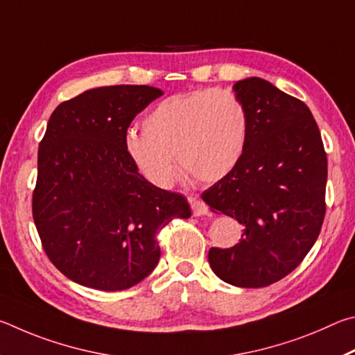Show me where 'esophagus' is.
I'll return each mask as SVG.
<instances>
[{
  "mask_svg": "<svg viewBox=\"0 0 355 355\" xmlns=\"http://www.w3.org/2000/svg\"><path fill=\"white\" fill-rule=\"evenodd\" d=\"M189 202L195 216H202L209 214V206L204 201H201L200 198H189Z\"/></svg>",
  "mask_w": 355,
  "mask_h": 355,
  "instance_id": "34e87169",
  "label": "esophagus"
}]
</instances>
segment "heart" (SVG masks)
Listing matches in <instances>:
<instances>
[{
	"mask_svg": "<svg viewBox=\"0 0 355 355\" xmlns=\"http://www.w3.org/2000/svg\"><path fill=\"white\" fill-rule=\"evenodd\" d=\"M250 120L241 99L223 89L182 93L164 99L129 130L126 153L155 187H170L176 165L198 182H218L243 157Z\"/></svg>",
	"mask_w": 355,
	"mask_h": 355,
	"instance_id": "heart-1",
	"label": "heart"
}]
</instances>
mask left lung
Segmentation results:
<instances>
[{
  "instance_id": "left-lung-1",
  "label": "left lung",
  "mask_w": 355,
  "mask_h": 355,
  "mask_svg": "<svg viewBox=\"0 0 355 355\" xmlns=\"http://www.w3.org/2000/svg\"><path fill=\"white\" fill-rule=\"evenodd\" d=\"M250 120L237 168L202 193L215 214L243 225L240 241L210 248L221 281L260 288L290 275L318 239L326 215L327 155L312 112L260 78L234 84Z\"/></svg>"
}]
</instances>
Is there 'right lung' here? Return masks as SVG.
Instances as JSON below:
<instances>
[{
  "label": "right lung",
  "instance_id": "obj_1",
  "mask_svg": "<svg viewBox=\"0 0 355 355\" xmlns=\"http://www.w3.org/2000/svg\"><path fill=\"white\" fill-rule=\"evenodd\" d=\"M164 92L110 85L60 103L39 146L33 216L48 259L84 287L116 291L160 259L157 232L191 215L187 200L148 182L126 153L137 114Z\"/></svg>",
  "mask_w": 355,
  "mask_h": 355
}]
</instances>
